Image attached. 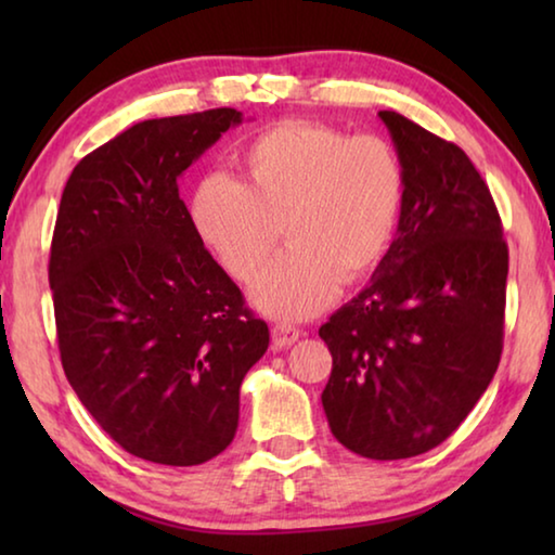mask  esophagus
I'll return each instance as SVG.
<instances>
[{"label":"esophagus","mask_w":555,"mask_h":555,"mask_svg":"<svg viewBox=\"0 0 555 555\" xmlns=\"http://www.w3.org/2000/svg\"><path fill=\"white\" fill-rule=\"evenodd\" d=\"M300 337V331L298 327H291V325H274L271 327V343H274V347H279V350H284V347H291Z\"/></svg>","instance_id":"34e87169"}]
</instances>
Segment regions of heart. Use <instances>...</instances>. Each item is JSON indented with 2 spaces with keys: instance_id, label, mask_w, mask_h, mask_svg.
<instances>
[{
  "instance_id": "obj_1",
  "label": "heart",
  "mask_w": 555,
  "mask_h": 555,
  "mask_svg": "<svg viewBox=\"0 0 555 555\" xmlns=\"http://www.w3.org/2000/svg\"><path fill=\"white\" fill-rule=\"evenodd\" d=\"M237 162L242 181L205 178L188 218L203 247L242 284L257 279L284 232L288 249L251 288L261 313L279 321L321 313L340 281L367 276L387 255L406 173L384 137L288 119L249 139Z\"/></svg>"
}]
</instances>
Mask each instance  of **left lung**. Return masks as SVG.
Here are the masks:
<instances>
[{"label":"left lung","instance_id":"left-lung-1","mask_svg":"<svg viewBox=\"0 0 555 555\" xmlns=\"http://www.w3.org/2000/svg\"><path fill=\"white\" fill-rule=\"evenodd\" d=\"M406 173L397 237L370 284L321 325L323 409L352 453L436 448L490 387L502 354L509 251L490 188L463 149L382 109Z\"/></svg>","mask_w":555,"mask_h":555}]
</instances>
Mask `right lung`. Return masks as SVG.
Returning <instances> with one entry per match:
<instances>
[{"instance_id": "add662e5", "label": "right lung", "mask_w": 555, "mask_h": 555, "mask_svg": "<svg viewBox=\"0 0 555 555\" xmlns=\"http://www.w3.org/2000/svg\"><path fill=\"white\" fill-rule=\"evenodd\" d=\"M242 112L139 121L73 168L49 284L61 362L92 418L127 453L208 463L232 443L240 387L269 327L195 237L178 178Z\"/></svg>"}]
</instances>
